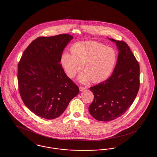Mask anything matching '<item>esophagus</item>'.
Listing matches in <instances>:
<instances>
[{"instance_id":"34e87169","label":"esophagus","mask_w":157,"mask_h":157,"mask_svg":"<svg viewBox=\"0 0 157 157\" xmlns=\"http://www.w3.org/2000/svg\"><path fill=\"white\" fill-rule=\"evenodd\" d=\"M86 90L85 88L82 87V86H79V90H80L81 92H82V91H83V90Z\"/></svg>"}]
</instances>
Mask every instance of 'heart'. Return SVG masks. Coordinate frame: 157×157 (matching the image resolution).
I'll return each mask as SVG.
<instances>
[{
    "label": "heart",
    "mask_w": 157,
    "mask_h": 157,
    "mask_svg": "<svg viewBox=\"0 0 157 157\" xmlns=\"http://www.w3.org/2000/svg\"><path fill=\"white\" fill-rule=\"evenodd\" d=\"M71 53L64 52L60 62L67 76L72 78L83 67L78 77L82 83H94L108 79L115 66L117 56L115 50L96 41L80 42L72 45Z\"/></svg>",
    "instance_id": "1"
}]
</instances>
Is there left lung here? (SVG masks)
<instances>
[{
	"instance_id": "1",
	"label": "left lung",
	"mask_w": 157,
	"mask_h": 157,
	"mask_svg": "<svg viewBox=\"0 0 157 157\" xmlns=\"http://www.w3.org/2000/svg\"><path fill=\"white\" fill-rule=\"evenodd\" d=\"M119 51L111 76L90 90L94 95L89 111L96 120L111 121L121 117L132 104L140 88V65L124 41L109 39Z\"/></svg>"
}]
</instances>
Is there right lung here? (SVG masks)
<instances>
[{"label":"right lung","mask_w":157,"mask_h":157,"mask_svg":"<svg viewBox=\"0 0 157 157\" xmlns=\"http://www.w3.org/2000/svg\"><path fill=\"white\" fill-rule=\"evenodd\" d=\"M73 39L68 34L39 37L25 49L18 63L19 90L26 106L37 116L53 120L65 111L79 92L60 63Z\"/></svg>","instance_id":"right-lung-1"}]
</instances>
